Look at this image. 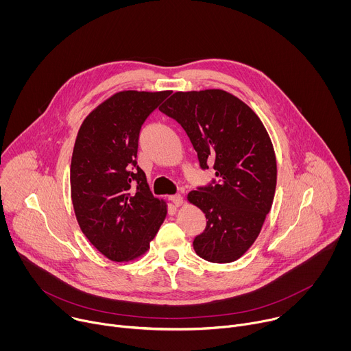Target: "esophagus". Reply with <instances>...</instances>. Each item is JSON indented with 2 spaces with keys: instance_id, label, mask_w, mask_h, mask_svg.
I'll list each match as a JSON object with an SVG mask.
<instances>
[{
  "instance_id": "34e87169",
  "label": "esophagus",
  "mask_w": 351,
  "mask_h": 351,
  "mask_svg": "<svg viewBox=\"0 0 351 351\" xmlns=\"http://www.w3.org/2000/svg\"><path fill=\"white\" fill-rule=\"evenodd\" d=\"M169 199L171 202L176 206V207H180L183 204V197L180 194H175V195H169Z\"/></svg>"
}]
</instances>
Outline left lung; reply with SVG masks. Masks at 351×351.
I'll return each mask as SVG.
<instances>
[{
	"instance_id": "left-lung-1",
	"label": "left lung",
	"mask_w": 351,
	"mask_h": 351,
	"mask_svg": "<svg viewBox=\"0 0 351 351\" xmlns=\"http://www.w3.org/2000/svg\"><path fill=\"white\" fill-rule=\"evenodd\" d=\"M160 110L184 129L199 167L214 161L219 178L187 194L207 218L193 241L197 256L218 264L239 260L258 237L275 197L276 157L265 126L240 98L219 88L176 91Z\"/></svg>"
}]
</instances>
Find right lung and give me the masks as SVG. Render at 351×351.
<instances>
[{
    "instance_id": "right-lung-1",
    "label": "right lung",
    "mask_w": 351,
    "mask_h": 351,
    "mask_svg": "<svg viewBox=\"0 0 351 351\" xmlns=\"http://www.w3.org/2000/svg\"><path fill=\"white\" fill-rule=\"evenodd\" d=\"M169 94L115 93L77 132L71 161L75 215L84 236L111 261L141 257L167 217V202L149 191L136 157L141 125Z\"/></svg>"
}]
</instances>
